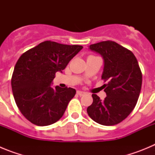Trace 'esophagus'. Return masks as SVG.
Masks as SVG:
<instances>
[{
  "label": "esophagus",
  "instance_id": "1",
  "mask_svg": "<svg viewBox=\"0 0 155 155\" xmlns=\"http://www.w3.org/2000/svg\"><path fill=\"white\" fill-rule=\"evenodd\" d=\"M77 94H78L79 96H83L85 93L84 92V91H77Z\"/></svg>",
  "mask_w": 155,
  "mask_h": 155
}]
</instances>
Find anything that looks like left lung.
<instances>
[{"label":"left lung","instance_id":"8db88e82","mask_svg":"<svg viewBox=\"0 0 155 155\" xmlns=\"http://www.w3.org/2000/svg\"><path fill=\"white\" fill-rule=\"evenodd\" d=\"M89 49L102 56V79L107 96L100 99L92 94L93 102L87 109L88 116L98 124L113 126L125 120L134 109L142 85V73L137 60L127 48L113 41L90 45Z\"/></svg>","mask_w":155,"mask_h":155}]
</instances>
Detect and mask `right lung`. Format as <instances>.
Wrapping results in <instances>:
<instances>
[{"instance_id": "add662e5", "label": "right lung", "mask_w": 155, "mask_h": 155, "mask_svg": "<svg viewBox=\"0 0 155 155\" xmlns=\"http://www.w3.org/2000/svg\"><path fill=\"white\" fill-rule=\"evenodd\" d=\"M82 48L45 41L19 57L12 78V92L20 112L31 124L51 125L62 117L76 90L52 87V81Z\"/></svg>"}]
</instances>
